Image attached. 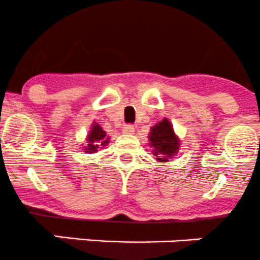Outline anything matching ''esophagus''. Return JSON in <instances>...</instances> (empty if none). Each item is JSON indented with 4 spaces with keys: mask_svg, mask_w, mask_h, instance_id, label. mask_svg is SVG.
Instances as JSON below:
<instances>
[{
    "mask_svg": "<svg viewBox=\"0 0 260 260\" xmlns=\"http://www.w3.org/2000/svg\"><path fill=\"white\" fill-rule=\"evenodd\" d=\"M135 132V127L132 124H128L123 128V133H127V135H132Z\"/></svg>",
    "mask_w": 260,
    "mask_h": 260,
    "instance_id": "1",
    "label": "esophagus"
}]
</instances>
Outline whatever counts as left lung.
Returning a JSON list of instances; mask_svg holds the SVG:
<instances>
[{
  "label": "left lung",
  "mask_w": 260,
  "mask_h": 260,
  "mask_svg": "<svg viewBox=\"0 0 260 260\" xmlns=\"http://www.w3.org/2000/svg\"><path fill=\"white\" fill-rule=\"evenodd\" d=\"M148 138L151 146L154 149L153 154L158 161H169L170 157H172L179 151V140L175 136L171 123L166 118L151 128Z\"/></svg>",
  "instance_id": "8db88e82"
}]
</instances>
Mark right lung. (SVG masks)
<instances>
[{"instance_id":"add662e5","label":"right lung","mask_w":260,"mask_h":260,"mask_svg":"<svg viewBox=\"0 0 260 260\" xmlns=\"http://www.w3.org/2000/svg\"><path fill=\"white\" fill-rule=\"evenodd\" d=\"M109 138L106 137V132H104L103 129L101 128V125L99 124H93V128H91L90 133L88 135V138H86V141H88V145H86L85 152H89V153H94V152H96V149L99 148L101 146H106L108 145L109 142Z\"/></svg>"}]
</instances>
